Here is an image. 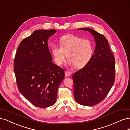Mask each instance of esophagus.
I'll list each match as a JSON object with an SVG mask.
<instances>
[{
    "label": "esophagus",
    "mask_w": 130,
    "mask_h": 130,
    "mask_svg": "<svg viewBox=\"0 0 130 130\" xmlns=\"http://www.w3.org/2000/svg\"><path fill=\"white\" fill-rule=\"evenodd\" d=\"M65 74L66 77H69L71 74V73L69 72V71H66L65 72Z\"/></svg>",
    "instance_id": "34e87169"
}]
</instances>
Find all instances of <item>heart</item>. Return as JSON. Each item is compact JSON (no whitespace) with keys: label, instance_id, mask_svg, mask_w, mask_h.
I'll list each match as a JSON object with an SVG mask.
<instances>
[{"label":"heart","instance_id":"heart-1","mask_svg":"<svg viewBox=\"0 0 130 130\" xmlns=\"http://www.w3.org/2000/svg\"><path fill=\"white\" fill-rule=\"evenodd\" d=\"M59 45V46L56 45L51 46L54 61L59 65L64 63L66 56L69 58V65L80 69L85 66L92 58L94 46L89 39L72 35H66L60 39Z\"/></svg>","mask_w":130,"mask_h":130}]
</instances>
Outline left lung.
I'll list each match as a JSON object with an SVG mask.
<instances>
[{"label": "left lung", "mask_w": 130, "mask_h": 130, "mask_svg": "<svg viewBox=\"0 0 130 130\" xmlns=\"http://www.w3.org/2000/svg\"><path fill=\"white\" fill-rule=\"evenodd\" d=\"M89 31L96 44L90 61L72 76L74 97L79 104L93 106L105 98L115 80V59L103 35L89 28H79Z\"/></svg>", "instance_id": "obj_1"}]
</instances>
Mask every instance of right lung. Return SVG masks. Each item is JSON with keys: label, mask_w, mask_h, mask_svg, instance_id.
<instances>
[{"label": "right lung", "mask_w": 130, "mask_h": 130, "mask_svg": "<svg viewBox=\"0 0 130 130\" xmlns=\"http://www.w3.org/2000/svg\"><path fill=\"white\" fill-rule=\"evenodd\" d=\"M56 30H38L19 45L14 71L20 92L33 105L51 106L56 102L57 91L65 77L64 70L53 64L47 45Z\"/></svg>", "instance_id": "1"}]
</instances>
